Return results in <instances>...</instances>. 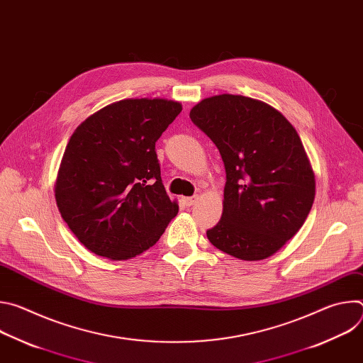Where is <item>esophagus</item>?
I'll list each match as a JSON object with an SVG mask.
<instances>
[{
    "instance_id": "esophagus-1",
    "label": "esophagus",
    "mask_w": 363,
    "mask_h": 363,
    "mask_svg": "<svg viewBox=\"0 0 363 363\" xmlns=\"http://www.w3.org/2000/svg\"><path fill=\"white\" fill-rule=\"evenodd\" d=\"M198 199H199L198 195H192V196H185L182 201L186 206H191V205H195L198 202Z\"/></svg>"
}]
</instances>
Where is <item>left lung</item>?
<instances>
[{
	"instance_id": "left-lung-1",
	"label": "left lung",
	"mask_w": 363,
	"mask_h": 363,
	"mask_svg": "<svg viewBox=\"0 0 363 363\" xmlns=\"http://www.w3.org/2000/svg\"><path fill=\"white\" fill-rule=\"evenodd\" d=\"M189 118L216 143L227 174L223 216L206 237L240 260H264L296 235L315 201L300 136L277 109L241 94L206 97Z\"/></svg>"
}]
</instances>
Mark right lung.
Returning <instances> with one entry per match:
<instances>
[{"label":"right lung","instance_id":"obj_1","mask_svg":"<svg viewBox=\"0 0 363 363\" xmlns=\"http://www.w3.org/2000/svg\"><path fill=\"white\" fill-rule=\"evenodd\" d=\"M179 101L123 99L73 132L55 184L59 211L91 252L128 260L161 238L178 214L161 178L155 143L181 113Z\"/></svg>","mask_w":363,"mask_h":363}]
</instances>
